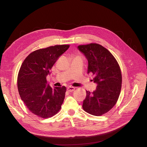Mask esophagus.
Masks as SVG:
<instances>
[{
    "instance_id": "obj_1",
    "label": "esophagus",
    "mask_w": 147,
    "mask_h": 147,
    "mask_svg": "<svg viewBox=\"0 0 147 147\" xmlns=\"http://www.w3.org/2000/svg\"><path fill=\"white\" fill-rule=\"evenodd\" d=\"M74 90H75V88L73 86H69L67 87V91L70 92L74 91Z\"/></svg>"
}]
</instances>
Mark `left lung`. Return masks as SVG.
Listing matches in <instances>:
<instances>
[{"mask_svg":"<svg viewBox=\"0 0 147 147\" xmlns=\"http://www.w3.org/2000/svg\"><path fill=\"white\" fill-rule=\"evenodd\" d=\"M77 48L86 57L88 74L94 75L91 81L97 84L95 91H86L83 109L91 115L100 116L112 109L118 99L122 83L119 66L112 53L99 44L79 45Z\"/></svg>","mask_w":147,"mask_h":147,"instance_id":"8db88e82","label":"left lung"}]
</instances>
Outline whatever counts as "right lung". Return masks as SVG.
Instances as JSON below:
<instances>
[{
	"label": "right lung",
	"mask_w": 147,
	"mask_h": 147,
	"mask_svg": "<svg viewBox=\"0 0 147 147\" xmlns=\"http://www.w3.org/2000/svg\"><path fill=\"white\" fill-rule=\"evenodd\" d=\"M69 47L55 45L34 51L21 66L17 82L20 96L30 112L40 117L50 118L61 108L66 88H52L47 83V77L56 60Z\"/></svg>",
	"instance_id": "1"
}]
</instances>
